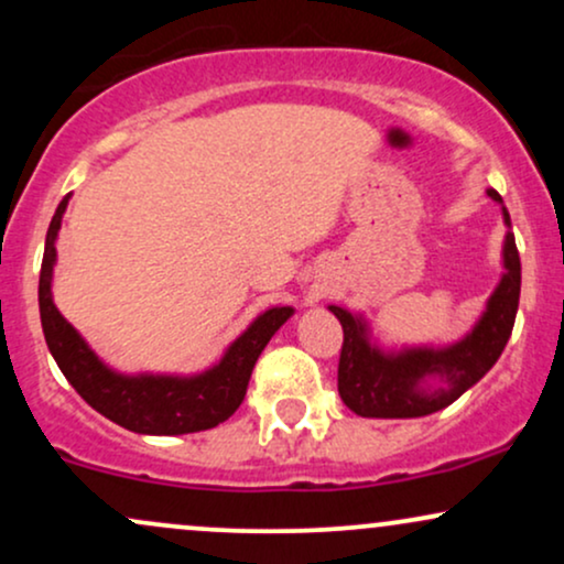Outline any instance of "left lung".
<instances>
[{
  "instance_id": "1",
  "label": "left lung",
  "mask_w": 564,
  "mask_h": 564,
  "mask_svg": "<svg viewBox=\"0 0 564 564\" xmlns=\"http://www.w3.org/2000/svg\"><path fill=\"white\" fill-rule=\"evenodd\" d=\"M488 196L501 204L503 225L511 228L501 196L494 187H488ZM501 262V281L485 302L482 315L471 332L453 345L387 349L373 339L364 315L328 304L345 332L339 355V394L349 411L366 419H419L443 411L475 387L501 358L520 304V254L514 232L509 230L503 236Z\"/></svg>"
}]
</instances>
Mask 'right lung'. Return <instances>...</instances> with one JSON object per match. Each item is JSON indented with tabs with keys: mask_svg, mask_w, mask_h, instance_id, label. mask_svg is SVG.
<instances>
[{
	"mask_svg": "<svg viewBox=\"0 0 564 564\" xmlns=\"http://www.w3.org/2000/svg\"><path fill=\"white\" fill-rule=\"evenodd\" d=\"M68 198L57 204L44 241L39 273V315L44 339L68 384L113 424L138 435H187L223 424L243 403L257 358L278 328L294 315V307H270L230 341L215 366L191 377L180 373H121L102 364L53 302V273L57 262V230Z\"/></svg>",
	"mask_w": 564,
	"mask_h": 564,
	"instance_id": "1",
	"label": "right lung"
}]
</instances>
